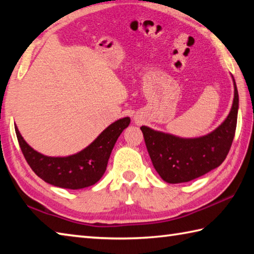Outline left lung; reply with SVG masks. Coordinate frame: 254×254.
Returning a JSON list of instances; mask_svg holds the SVG:
<instances>
[{
	"label": "left lung",
	"instance_id": "1",
	"mask_svg": "<svg viewBox=\"0 0 254 254\" xmlns=\"http://www.w3.org/2000/svg\"><path fill=\"white\" fill-rule=\"evenodd\" d=\"M234 98L231 111L214 131L186 139L141 127L147 152L156 172L168 183H183L218 168L227 158L237 128L239 94L233 76Z\"/></svg>",
	"mask_w": 254,
	"mask_h": 254
}]
</instances>
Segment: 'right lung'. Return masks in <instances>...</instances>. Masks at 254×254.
Listing matches in <instances>:
<instances>
[{"mask_svg": "<svg viewBox=\"0 0 254 254\" xmlns=\"http://www.w3.org/2000/svg\"><path fill=\"white\" fill-rule=\"evenodd\" d=\"M130 121V118L118 120L89 146L68 156H48L40 153L27 144L17 127H14L23 155L38 177L54 187L79 190L93 186L102 178L115 142Z\"/></svg>", "mask_w": 254, "mask_h": 254, "instance_id": "1", "label": "right lung"}]
</instances>
